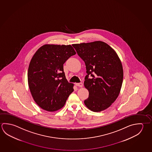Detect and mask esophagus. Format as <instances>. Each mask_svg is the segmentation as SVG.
Here are the masks:
<instances>
[{
	"instance_id": "obj_1",
	"label": "esophagus",
	"mask_w": 152,
	"mask_h": 152,
	"mask_svg": "<svg viewBox=\"0 0 152 152\" xmlns=\"http://www.w3.org/2000/svg\"><path fill=\"white\" fill-rule=\"evenodd\" d=\"M75 85H76L77 86H79V87H80V88H82L83 86V83H76L75 84Z\"/></svg>"
}]
</instances>
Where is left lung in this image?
I'll return each instance as SVG.
<instances>
[{
	"label": "left lung",
	"mask_w": 152,
	"mask_h": 152,
	"mask_svg": "<svg viewBox=\"0 0 152 152\" xmlns=\"http://www.w3.org/2000/svg\"><path fill=\"white\" fill-rule=\"evenodd\" d=\"M72 46L86 66L84 84L89 96L84 100L85 106L93 112L104 110L115 101L122 87L123 70L120 58L110 46L101 41Z\"/></svg>",
	"instance_id": "1"
}]
</instances>
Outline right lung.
Returning a JSON list of instances; mask_svg holds the SVG:
<instances>
[{"label":"right lung","instance_id":"add662e5","mask_svg":"<svg viewBox=\"0 0 152 152\" xmlns=\"http://www.w3.org/2000/svg\"><path fill=\"white\" fill-rule=\"evenodd\" d=\"M75 54L70 45H45L32 57L28 72V85L36 103L44 110L61 109L74 91V84L65 76L64 64Z\"/></svg>","mask_w":152,"mask_h":152}]
</instances>
